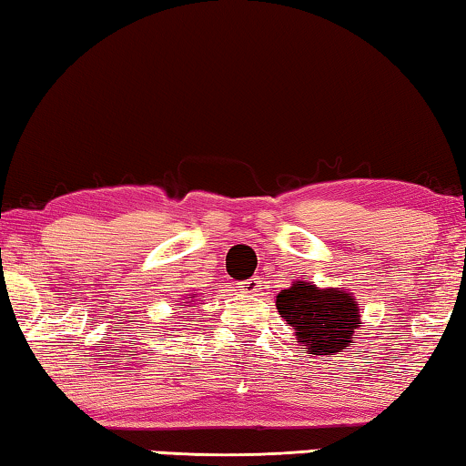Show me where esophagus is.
Instances as JSON below:
<instances>
[{
  "instance_id": "34e87169",
  "label": "esophagus",
  "mask_w": 466,
  "mask_h": 466,
  "mask_svg": "<svg viewBox=\"0 0 466 466\" xmlns=\"http://www.w3.org/2000/svg\"><path fill=\"white\" fill-rule=\"evenodd\" d=\"M238 289H240V293H247V296H259L261 280L258 277H251V279H247V280H242V283H238Z\"/></svg>"
}]
</instances>
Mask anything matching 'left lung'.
Here are the masks:
<instances>
[{"mask_svg": "<svg viewBox=\"0 0 466 466\" xmlns=\"http://www.w3.org/2000/svg\"><path fill=\"white\" fill-rule=\"evenodd\" d=\"M277 310L296 329L298 342L308 355H338L352 342L361 314L349 291L319 289L296 280L277 296Z\"/></svg>", "mask_w": 466, "mask_h": 466, "instance_id": "1", "label": "left lung"}]
</instances>
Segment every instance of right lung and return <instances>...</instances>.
Masks as SVG:
<instances>
[{"label": "right lung", "instance_id": "obj_1", "mask_svg": "<svg viewBox=\"0 0 466 466\" xmlns=\"http://www.w3.org/2000/svg\"><path fill=\"white\" fill-rule=\"evenodd\" d=\"M183 304H187V301H183Z\"/></svg>", "mask_w": 466, "mask_h": 466}]
</instances>
